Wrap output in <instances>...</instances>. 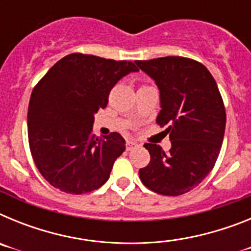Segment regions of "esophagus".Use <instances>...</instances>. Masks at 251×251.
Wrapping results in <instances>:
<instances>
[{
  "label": "esophagus",
  "mask_w": 251,
  "mask_h": 251,
  "mask_svg": "<svg viewBox=\"0 0 251 251\" xmlns=\"http://www.w3.org/2000/svg\"><path fill=\"white\" fill-rule=\"evenodd\" d=\"M138 147V145H137L136 142H132V141H128L127 143H126V148H127V151H132L134 150V148Z\"/></svg>",
  "instance_id": "1"
}]
</instances>
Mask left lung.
<instances>
[{
    "instance_id": "obj_1",
    "label": "left lung",
    "mask_w": 251,
    "mask_h": 251,
    "mask_svg": "<svg viewBox=\"0 0 251 251\" xmlns=\"http://www.w3.org/2000/svg\"><path fill=\"white\" fill-rule=\"evenodd\" d=\"M138 68L157 84L161 110L157 124L168 126L170 152L146 143L148 166L142 183L165 196H178L199 186L214 168L225 133L226 113L217 84L207 69L182 56L138 60Z\"/></svg>"
}]
</instances>
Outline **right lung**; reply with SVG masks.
<instances>
[{"label": "right lung", "instance_id": "add662e5", "mask_svg": "<svg viewBox=\"0 0 251 251\" xmlns=\"http://www.w3.org/2000/svg\"><path fill=\"white\" fill-rule=\"evenodd\" d=\"M136 72L130 61L75 52L59 60L36 84L28 104V145L51 186L81 195L108 181L126 141L117 132L103 138L93 134L94 114L105 108L113 86Z\"/></svg>", "mask_w": 251, "mask_h": 251}]
</instances>
